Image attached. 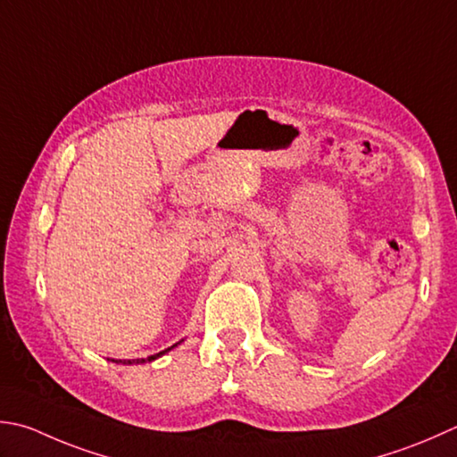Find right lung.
<instances>
[{"instance_id": "add662e5", "label": "right lung", "mask_w": 457, "mask_h": 457, "mask_svg": "<svg viewBox=\"0 0 457 457\" xmlns=\"http://www.w3.org/2000/svg\"><path fill=\"white\" fill-rule=\"evenodd\" d=\"M176 345H180V343H176ZM174 345V346H176ZM174 346H170V348H174ZM170 348H166V351H162V353H158V354H152V356H148V359H137V361H114V362H120V364H134V362H150V361H154V359H158V356H162L164 353H168Z\"/></svg>"}]
</instances>
